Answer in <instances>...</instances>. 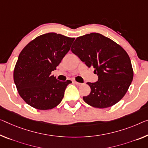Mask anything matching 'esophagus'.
Instances as JSON below:
<instances>
[{
	"label": "esophagus",
	"instance_id": "34e87169",
	"mask_svg": "<svg viewBox=\"0 0 148 148\" xmlns=\"http://www.w3.org/2000/svg\"><path fill=\"white\" fill-rule=\"evenodd\" d=\"M74 83L75 84V85H78V86H81V85H83V83H79V82H77V81H75V82H74Z\"/></svg>",
	"mask_w": 148,
	"mask_h": 148
}]
</instances>
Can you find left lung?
<instances>
[{
    "instance_id": "1",
    "label": "left lung",
    "mask_w": 148,
    "mask_h": 148,
    "mask_svg": "<svg viewBox=\"0 0 148 148\" xmlns=\"http://www.w3.org/2000/svg\"><path fill=\"white\" fill-rule=\"evenodd\" d=\"M71 50L88 67H94L99 77L95 83H87L90 92L83 97L86 103L105 108L123 98L134 72L129 56L120 45L101 34L90 33L77 38Z\"/></svg>"
}]
</instances>
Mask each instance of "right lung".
<instances>
[{
  "label": "right lung",
  "mask_w": 148,
  "mask_h": 148,
  "mask_svg": "<svg viewBox=\"0 0 148 148\" xmlns=\"http://www.w3.org/2000/svg\"><path fill=\"white\" fill-rule=\"evenodd\" d=\"M74 40L53 32L45 34L31 41L20 52L14 69V81L20 96L29 106L49 110L62 101L65 88L72 82L60 81L51 73Z\"/></svg>",
  "instance_id": "obj_1"
}]
</instances>
